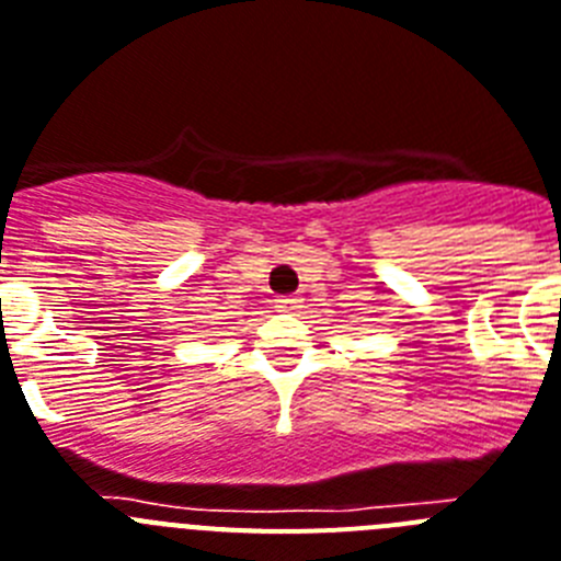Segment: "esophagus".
Masks as SVG:
<instances>
[{"label": "esophagus", "mask_w": 561, "mask_h": 561, "mask_svg": "<svg viewBox=\"0 0 561 561\" xmlns=\"http://www.w3.org/2000/svg\"><path fill=\"white\" fill-rule=\"evenodd\" d=\"M296 308H299V299H294V296H279L276 299V310H282V313H290Z\"/></svg>", "instance_id": "esophagus-1"}]
</instances>
